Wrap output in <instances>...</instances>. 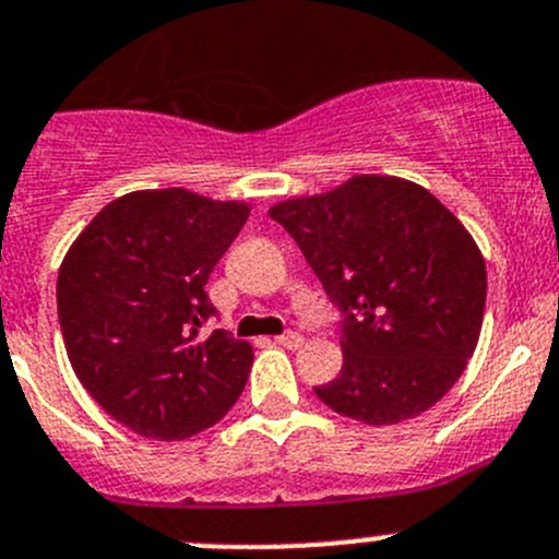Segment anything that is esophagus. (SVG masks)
Here are the masks:
<instances>
[{
    "mask_svg": "<svg viewBox=\"0 0 559 559\" xmlns=\"http://www.w3.org/2000/svg\"><path fill=\"white\" fill-rule=\"evenodd\" d=\"M275 344L286 346V349H297L302 346V335L300 333H284V335H275Z\"/></svg>",
    "mask_w": 559,
    "mask_h": 559,
    "instance_id": "obj_1",
    "label": "esophagus"
}]
</instances>
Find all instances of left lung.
Masks as SVG:
<instances>
[{"mask_svg": "<svg viewBox=\"0 0 559 559\" xmlns=\"http://www.w3.org/2000/svg\"><path fill=\"white\" fill-rule=\"evenodd\" d=\"M341 308L344 366L313 388L338 415L395 426L456 384L478 346L486 262L467 226L417 182L355 175L267 210Z\"/></svg>", "mask_w": 559, "mask_h": 559, "instance_id": "obj_1", "label": "left lung"}]
</instances>
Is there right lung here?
Segmentation results:
<instances>
[{
    "label": "right lung",
    "mask_w": 559,
    "mask_h": 559,
    "mask_svg": "<svg viewBox=\"0 0 559 559\" xmlns=\"http://www.w3.org/2000/svg\"><path fill=\"white\" fill-rule=\"evenodd\" d=\"M251 215L188 188L108 202L59 264L64 349L86 393L150 440H186L231 409L253 362L248 341L199 335L215 313L210 273Z\"/></svg>",
    "instance_id": "obj_1"
}]
</instances>
